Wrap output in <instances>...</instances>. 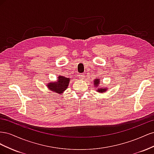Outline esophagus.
I'll return each mask as SVG.
<instances>
[{
    "instance_id": "34e87169",
    "label": "esophagus",
    "mask_w": 154,
    "mask_h": 154,
    "mask_svg": "<svg viewBox=\"0 0 154 154\" xmlns=\"http://www.w3.org/2000/svg\"><path fill=\"white\" fill-rule=\"evenodd\" d=\"M78 76H79V79H80V80H84V78H85L84 74H80Z\"/></svg>"
}]
</instances>
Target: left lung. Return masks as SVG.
Returning a JSON list of instances; mask_svg holds the SVG:
<instances>
[{
	"instance_id": "1",
	"label": "left lung",
	"mask_w": 154,
	"mask_h": 154,
	"mask_svg": "<svg viewBox=\"0 0 154 154\" xmlns=\"http://www.w3.org/2000/svg\"><path fill=\"white\" fill-rule=\"evenodd\" d=\"M100 79H99L98 78H97L95 79V80H94V82H93V83H94V86L97 87V88H96V91L97 92H98L100 93H104L107 91L108 88H107L106 87H101L100 88H97L100 84Z\"/></svg>"
}]
</instances>
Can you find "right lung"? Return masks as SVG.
Masks as SVG:
<instances>
[{"label":"right lung","mask_w":154,"mask_h":154,"mask_svg":"<svg viewBox=\"0 0 154 154\" xmlns=\"http://www.w3.org/2000/svg\"><path fill=\"white\" fill-rule=\"evenodd\" d=\"M71 80V79L69 78L59 76L57 78V82H51L47 83V87L51 91L58 93L60 94H62L67 88Z\"/></svg>","instance_id":"obj_1"}]
</instances>
